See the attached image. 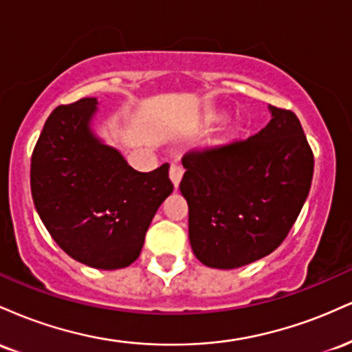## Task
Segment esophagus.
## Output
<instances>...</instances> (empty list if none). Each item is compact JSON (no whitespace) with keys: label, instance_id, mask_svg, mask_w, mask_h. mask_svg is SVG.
Listing matches in <instances>:
<instances>
[{"label":"esophagus","instance_id":"esophagus-1","mask_svg":"<svg viewBox=\"0 0 352 352\" xmlns=\"http://www.w3.org/2000/svg\"><path fill=\"white\" fill-rule=\"evenodd\" d=\"M182 177H184V167L180 164H172L170 165V179L175 187H179Z\"/></svg>","mask_w":352,"mask_h":352}]
</instances>
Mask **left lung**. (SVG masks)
Masks as SVG:
<instances>
[{
  "mask_svg": "<svg viewBox=\"0 0 352 352\" xmlns=\"http://www.w3.org/2000/svg\"><path fill=\"white\" fill-rule=\"evenodd\" d=\"M270 111L258 134L182 157L190 245L210 268H238L274 252L309 193L314 155L300 119Z\"/></svg>",
  "mask_w": 352,
  "mask_h": 352,
  "instance_id": "left-lung-1",
  "label": "left lung"
}]
</instances>
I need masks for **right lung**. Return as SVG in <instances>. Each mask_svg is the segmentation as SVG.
<instances>
[{
  "label": "right lung",
  "mask_w": 352,
  "mask_h": 352,
  "mask_svg": "<svg viewBox=\"0 0 352 352\" xmlns=\"http://www.w3.org/2000/svg\"><path fill=\"white\" fill-rule=\"evenodd\" d=\"M98 99L56 107L31 155V195L52 240L99 270L139 258L145 233L172 193L168 164L137 172L91 132Z\"/></svg>",
  "instance_id": "obj_1"
}]
</instances>
